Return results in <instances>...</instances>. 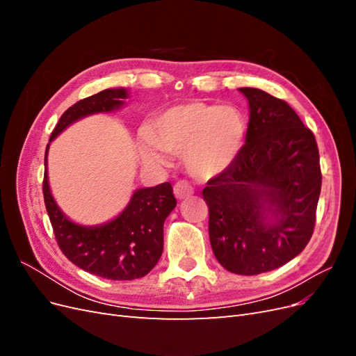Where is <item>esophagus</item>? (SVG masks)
<instances>
[{
    "instance_id": "obj_1",
    "label": "esophagus",
    "mask_w": 356,
    "mask_h": 356,
    "mask_svg": "<svg viewBox=\"0 0 356 356\" xmlns=\"http://www.w3.org/2000/svg\"><path fill=\"white\" fill-rule=\"evenodd\" d=\"M174 193L175 196L181 200V199H188L193 193H195V188L187 181H178L175 187H174Z\"/></svg>"
}]
</instances>
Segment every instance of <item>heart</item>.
Instances as JSON below:
<instances>
[{"mask_svg":"<svg viewBox=\"0 0 356 356\" xmlns=\"http://www.w3.org/2000/svg\"><path fill=\"white\" fill-rule=\"evenodd\" d=\"M246 118L236 106L191 102L161 113L141 138L147 161L165 165L166 153L184 156L190 174L202 181L227 170L242 152Z\"/></svg>","mask_w":356,"mask_h":356,"instance_id":"heart-1","label":"heart"}]
</instances>
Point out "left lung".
<instances>
[{"instance_id": "8db88e82", "label": "left lung", "mask_w": 356, "mask_h": 356, "mask_svg": "<svg viewBox=\"0 0 356 356\" xmlns=\"http://www.w3.org/2000/svg\"><path fill=\"white\" fill-rule=\"evenodd\" d=\"M250 104L242 152L211 178L209 241L236 275H260L293 260L309 243L322 175L315 135L291 106L264 90L239 89Z\"/></svg>"}]
</instances>
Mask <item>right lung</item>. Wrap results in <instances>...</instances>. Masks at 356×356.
I'll return each mask as SVG.
<instances>
[{"mask_svg":"<svg viewBox=\"0 0 356 356\" xmlns=\"http://www.w3.org/2000/svg\"><path fill=\"white\" fill-rule=\"evenodd\" d=\"M124 98H127L124 89H106L74 104L60 115L50 141L79 118L120 108ZM47 152L49 144L44 156L42 195L63 255L83 270L111 281H132L149 273L163 252L165 220L177 207L169 182L136 190L117 218L102 225L84 227L70 221L51 196L47 179Z\"/></svg>","mask_w":356,"mask_h":356,"instance_id":"add662e5","label":"right lung"}]
</instances>
